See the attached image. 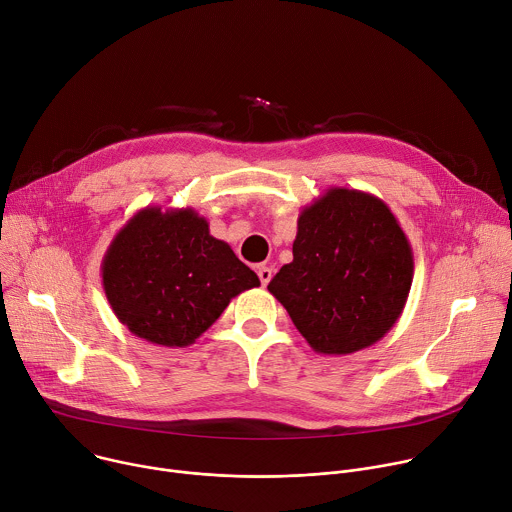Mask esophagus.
Listing matches in <instances>:
<instances>
[{"instance_id":"34e87169","label":"esophagus","mask_w":512,"mask_h":512,"mask_svg":"<svg viewBox=\"0 0 512 512\" xmlns=\"http://www.w3.org/2000/svg\"><path fill=\"white\" fill-rule=\"evenodd\" d=\"M257 275L261 279V285H267L271 281V277H273V269L267 267V265H261V267H257Z\"/></svg>"}]
</instances>
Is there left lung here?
<instances>
[{
	"instance_id": "8db88e82",
	"label": "left lung",
	"mask_w": 512,
	"mask_h": 512,
	"mask_svg": "<svg viewBox=\"0 0 512 512\" xmlns=\"http://www.w3.org/2000/svg\"><path fill=\"white\" fill-rule=\"evenodd\" d=\"M413 281V251L375 194L328 188L298 218L294 261L267 289L320 354L379 342L399 320Z\"/></svg>"
}]
</instances>
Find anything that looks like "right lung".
Here are the masks:
<instances>
[{"mask_svg":"<svg viewBox=\"0 0 512 512\" xmlns=\"http://www.w3.org/2000/svg\"><path fill=\"white\" fill-rule=\"evenodd\" d=\"M101 277L117 320L137 338L194 344L259 277L210 235L194 208L145 206L113 237Z\"/></svg>","mask_w":512,"mask_h":512,"instance_id":"right-lung-1","label":"right lung"}]
</instances>
